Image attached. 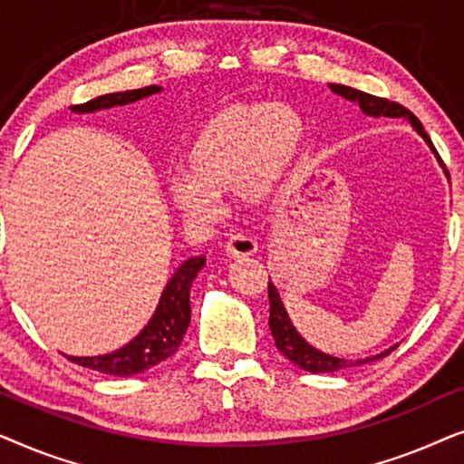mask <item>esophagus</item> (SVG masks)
I'll list each match as a JSON object with an SVG mask.
<instances>
[{
    "label": "esophagus",
    "instance_id": "esophagus-1",
    "mask_svg": "<svg viewBox=\"0 0 464 464\" xmlns=\"http://www.w3.org/2000/svg\"><path fill=\"white\" fill-rule=\"evenodd\" d=\"M226 256L230 257H245V256H253L257 251V243L256 238L246 237V234H230V238L226 240L224 245Z\"/></svg>",
    "mask_w": 464,
    "mask_h": 464
}]
</instances>
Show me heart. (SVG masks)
<instances>
[{"mask_svg":"<svg viewBox=\"0 0 464 464\" xmlns=\"http://www.w3.org/2000/svg\"><path fill=\"white\" fill-rule=\"evenodd\" d=\"M306 129L287 105L232 101L219 105L196 132L186 158V175L169 183L175 207L189 218L213 219L218 196L238 194L264 202L300 156Z\"/></svg>","mask_w":464,"mask_h":464,"instance_id":"heart-1","label":"heart"}]
</instances>
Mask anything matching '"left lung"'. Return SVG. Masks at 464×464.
<instances>
[{
	"instance_id": "8db88e82",
	"label": "left lung",
	"mask_w": 464,
	"mask_h": 464,
	"mask_svg": "<svg viewBox=\"0 0 464 464\" xmlns=\"http://www.w3.org/2000/svg\"><path fill=\"white\" fill-rule=\"evenodd\" d=\"M329 88H332L335 94H340V97H344L348 101H357L359 107L367 113V116H373V118L386 116V118L410 120L411 126H414V129L420 132V135L424 137V141H427L430 145V150H433L437 154V150L433 148V143H430L427 130L422 129L420 120H418L414 113L408 110V107L397 103V101L376 97V94L357 91V88H351V86L329 84ZM268 300H270V321H268V325H270L272 338H275V344H276L278 351L285 354V357H287L289 361H294V363L297 367H302V370L313 372V373H332V372L346 370V367L370 363V361L382 359V357H386V354H391V351H395V348H391V351L378 354V357L365 359V361H346V359L332 357V354L316 351V348L310 346L308 342H304L302 335L295 332V327L291 325L287 313H285L281 295H278V291L272 283H268Z\"/></svg>"
}]
</instances>
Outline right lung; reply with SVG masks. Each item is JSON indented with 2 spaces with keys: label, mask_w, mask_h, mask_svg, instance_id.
<instances>
[{
  "label": "right lung",
  "mask_w": 464,
  "mask_h": 464,
  "mask_svg": "<svg viewBox=\"0 0 464 464\" xmlns=\"http://www.w3.org/2000/svg\"><path fill=\"white\" fill-rule=\"evenodd\" d=\"M160 92L158 86H145L137 88V91L126 92H111L103 94V97L91 99L86 103L72 105L73 111H97L107 110L113 105H126L132 101H139L150 94ZM205 266V257H189L188 262L179 266L175 276L170 278L167 289L162 291L160 304H158L154 316H151L143 332L137 335L129 344L113 351L110 354H101V357H67L72 363H78L88 370L110 373V376H135L150 367L160 363V361L169 359L170 354L177 353L179 348L186 329L189 325V289L198 272Z\"/></svg>",
  "instance_id": "1"
}]
</instances>
